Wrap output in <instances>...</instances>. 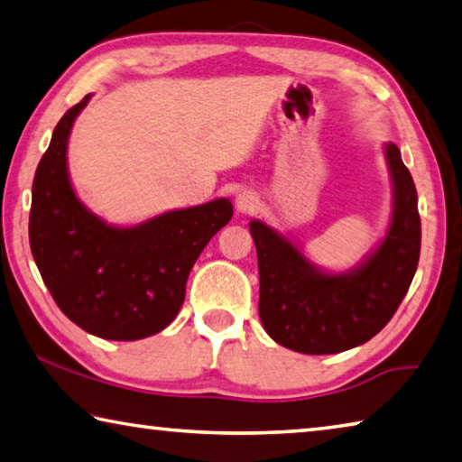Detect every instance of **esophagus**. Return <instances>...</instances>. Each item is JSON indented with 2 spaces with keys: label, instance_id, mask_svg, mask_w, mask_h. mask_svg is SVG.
<instances>
[{
  "label": "esophagus",
  "instance_id": "34e87169",
  "mask_svg": "<svg viewBox=\"0 0 462 462\" xmlns=\"http://www.w3.org/2000/svg\"><path fill=\"white\" fill-rule=\"evenodd\" d=\"M259 208V195L250 189L240 191L236 195V209L240 214H253Z\"/></svg>",
  "mask_w": 462,
  "mask_h": 462
}]
</instances>
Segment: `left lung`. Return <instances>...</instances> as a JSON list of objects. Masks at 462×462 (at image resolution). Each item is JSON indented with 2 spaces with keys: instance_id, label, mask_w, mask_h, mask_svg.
I'll list each match as a JSON object with an SVG mask.
<instances>
[{
  "instance_id": "8db88e82",
  "label": "left lung",
  "mask_w": 462,
  "mask_h": 462,
  "mask_svg": "<svg viewBox=\"0 0 462 462\" xmlns=\"http://www.w3.org/2000/svg\"><path fill=\"white\" fill-rule=\"evenodd\" d=\"M393 217L379 248L348 273H324L267 224L250 222L259 256V316L281 346L336 355L371 340L400 308L416 275L421 245L418 193L400 148L385 146Z\"/></svg>"
}]
</instances>
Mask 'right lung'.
Here are the masks:
<instances>
[{
  "instance_id": "add662e5",
  "label": "right lung",
  "mask_w": 462,
  "mask_h": 462,
  "mask_svg": "<svg viewBox=\"0 0 462 462\" xmlns=\"http://www.w3.org/2000/svg\"><path fill=\"white\" fill-rule=\"evenodd\" d=\"M91 96L62 116L38 162L30 248L62 314L106 340H140L173 322L201 250L232 217L228 199L175 209L116 228L77 198L67 169L73 122Z\"/></svg>"
}]
</instances>
